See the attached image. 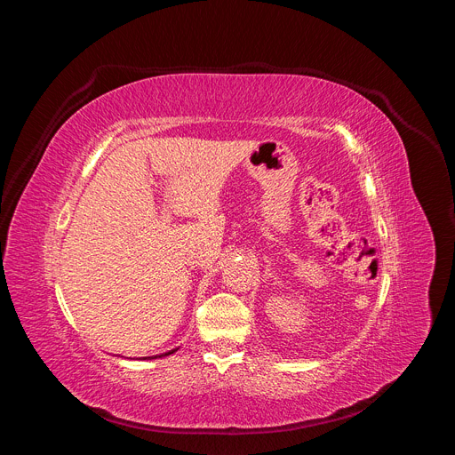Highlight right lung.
<instances>
[{"label":"right lung","mask_w":455,"mask_h":455,"mask_svg":"<svg viewBox=\"0 0 455 455\" xmlns=\"http://www.w3.org/2000/svg\"><path fill=\"white\" fill-rule=\"evenodd\" d=\"M176 351H178V347H176V349H171V351H167V353L156 355V356H148V358H144V360H156V358H164V356H169V355H172V353H176Z\"/></svg>","instance_id":"add662e5"}]
</instances>
